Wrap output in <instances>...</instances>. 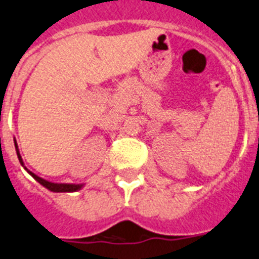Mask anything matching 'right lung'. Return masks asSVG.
<instances>
[{"label":"right lung","mask_w":259,"mask_h":259,"mask_svg":"<svg viewBox=\"0 0 259 259\" xmlns=\"http://www.w3.org/2000/svg\"><path fill=\"white\" fill-rule=\"evenodd\" d=\"M14 145H15V150H17V155H18V159H19V163L22 164V167L25 168L27 172L31 175L34 179L38 182V183L42 184L43 187H46L47 190H50L51 192H76V191L81 190L82 187H84V184H72V183H52V182H49V180L43 179V178L38 177V175H35L34 172H31V171H29L27 168H26L25 163H23V159L22 156H21V154H19V149H18V145H17V141L14 140Z\"/></svg>","instance_id":"obj_1"}]
</instances>
